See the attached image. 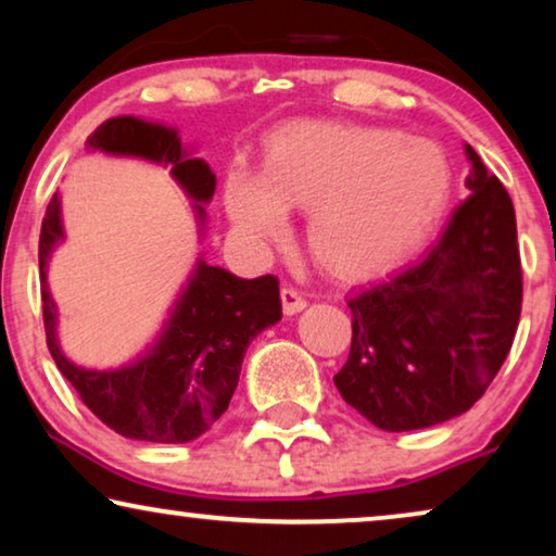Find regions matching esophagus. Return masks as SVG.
<instances>
[{
	"instance_id": "obj_1",
	"label": "esophagus",
	"mask_w": 556,
	"mask_h": 556,
	"mask_svg": "<svg viewBox=\"0 0 556 556\" xmlns=\"http://www.w3.org/2000/svg\"><path fill=\"white\" fill-rule=\"evenodd\" d=\"M280 301H283L286 316H293V314H299V311L306 308V299H303V295L291 286H286L283 291H280Z\"/></svg>"
}]
</instances>
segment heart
Instances as JSON below:
<instances>
[{"mask_svg":"<svg viewBox=\"0 0 556 556\" xmlns=\"http://www.w3.org/2000/svg\"><path fill=\"white\" fill-rule=\"evenodd\" d=\"M453 197L445 151L375 126L295 124L265 147L261 177L225 181L235 230L253 245L278 240L286 210H308L306 242L333 276L394 268L430 238Z\"/></svg>","mask_w":556,"mask_h":556,"instance_id":"heart-1","label":"heart"}]
</instances>
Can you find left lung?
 Returning <instances> with one entry per match:
<instances>
[{
    "label": "left lung",
    "mask_w": 556,
    "mask_h": 556,
    "mask_svg": "<svg viewBox=\"0 0 556 556\" xmlns=\"http://www.w3.org/2000/svg\"><path fill=\"white\" fill-rule=\"evenodd\" d=\"M473 164L470 194L420 261L352 293V349L333 384L377 428L458 417L489 390L521 316V257L506 187Z\"/></svg>",
    "instance_id": "obj_1"
}]
</instances>
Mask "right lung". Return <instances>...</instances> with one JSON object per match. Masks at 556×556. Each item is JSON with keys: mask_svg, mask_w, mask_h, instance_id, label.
<instances>
[{"mask_svg": "<svg viewBox=\"0 0 556 556\" xmlns=\"http://www.w3.org/2000/svg\"><path fill=\"white\" fill-rule=\"evenodd\" d=\"M88 149L169 164L172 177L197 202V217L204 223L202 204L212 200L217 179L202 159H187L174 128L134 116L109 118L88 136ZM60 240V197L52 194L40 230L42 318L52 359L78 397L103 425L131 440L189 443L207 432L230 405L250 341L283 316L278 278L245 280L200 261L164 333L147 354L121 369H83L60 352L58 311L45 278Z\"/></svg>", "mask_w": 556, "mask_h": 556, "instance_id": "obj_1", "label": "right lung"}]
</instances>
